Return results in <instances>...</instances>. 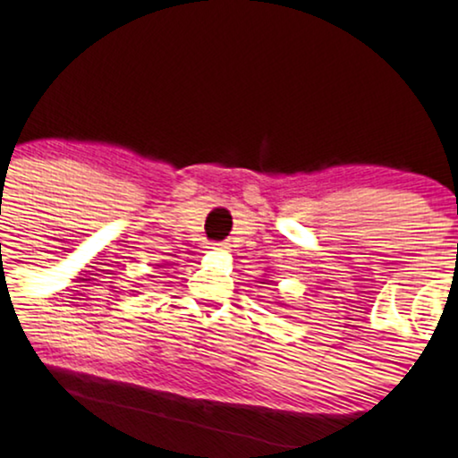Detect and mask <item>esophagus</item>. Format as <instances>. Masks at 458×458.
<instances>
[{
  "instance_id": "esophagus-1",
  "label": "esophagus",
  "mask_w": 458,
  "mask_h": 458,
  "mask_svg": "<svg viewBox=\"0 0 458 458\" xmlns=\"http://www.w3.org/2000/svg\"><path fill=\"white\" fill-rule=\"evenodd\" d=\"M210 248H216V250H223V248H227V244H214Z\"/></svg>"
}]
</instances>
